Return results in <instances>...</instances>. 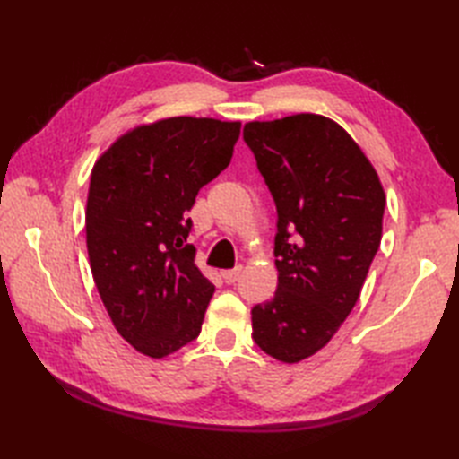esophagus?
<instances>
[{
    "instance_id": "obj_1",
    "label": "esophagus",
    "mask_w": 459,
    "mask_h": 459,
    "mask_svg": "<svg viewBox=\"0 0 459 459\" xmlns=\"http://www.w3.org/2000/svg\"><path fill=\"white\" fill-rule=\"evenodd\" d=\"M240 274H242V268L240 266L232 268V270H224L222 272V280L227 281V284H235V281L240 278Z\"/></svg>"
}]
</instances>
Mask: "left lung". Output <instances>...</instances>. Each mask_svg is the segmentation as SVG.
<instances>
[{"label": "left lung", "mask_w": 459, "mask_h": 459, "mask_svg": "<svg viewBox=\"0 0 459 459\" xmlns=\"http://www.w3.org/2000/svg\"><path fill=\"white\" fill-rule=\"evenodd\" d=\"M242 138L278 212V288L252 307V339L298 363L355 307L383 237L385 191L353 138L325 116L248 122Z\"/></svg>", "instance_id": "obj_1"}]
</instances>
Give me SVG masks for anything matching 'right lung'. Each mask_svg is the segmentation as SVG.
I'll use <instances>...</instances> for the list:
<instances>
[{"label": "right lung", "instance_id": "add662e5", "mask_svg": "<svg viewBox=\"0 0 459 459\" xmlns=\"http://www.w3.org/2000/svg\"><path fill=\"white\" fill-rule=\"evenodd\" d=\"M240 122L160 120L116 140L94 163L86 248L114 327L161 359L201 333L214 286L187 245L199 189L227 168Z\"/></svg>", "mask_w": 459, "mask_h": 459}]
</instances>
